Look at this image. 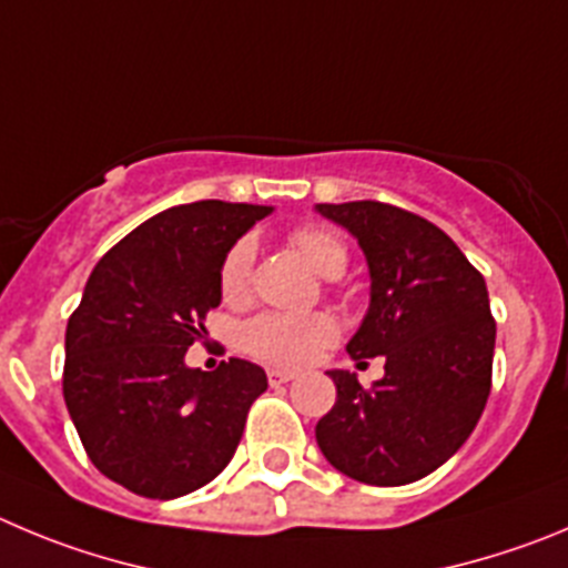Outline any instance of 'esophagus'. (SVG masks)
Listing matches in <instances>:
<instances>
[{"label": "esophagus", "mask_w": 568, "mask_h": 568, "mask_svg": "<svg viewBox=\"0 0 568 568\" xmlns=\"http://www.w3.org/2000/svg\"><path fill=\"white\" fill-rule=\"evenodd\" d=\"M296 369H280V367H274V369H268V384L272 386H277V384H288V381H294L296 378Z\"/></svg>", "instance_id": "1"}]
</instances>
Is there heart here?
<instances>
[{
	"label": "heart",
	"instance_id": "obj_1",
	"mask_svg": "<svg viewBox=\"0 0 568 568\" xmlns=\"http://www.w3.org/2000/svg\"><path fill=\"white\" fill-rule=\"evenodd\" d=\"M288 243L308 260L322 277H338L347 268V246L336 232L325 226H300L288 235ZM254 246L248 237L232 243L221 260L219 288L226 302L246 296L252 277ZM336 338V322L327 314H260L241 327V344L246 353L263 362L296 367L325 349Z\"/></svg>",
	"mask_w": 568,
	"mask_h": 568
}]
</instances>
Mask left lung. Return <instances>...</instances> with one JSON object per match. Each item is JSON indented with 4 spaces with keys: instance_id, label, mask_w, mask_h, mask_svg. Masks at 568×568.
Instances as JSON below:
<instances>
[{
    "instance_id": "8db88e82",
    "label": "left lung",
    "mask_w": 568,
    "mask_h": 568,
    "mask_svg": "<svg viewBox=\"0 0 568 568\" xmlns=\"http://www.w3.org/2000/svg\"><path fill=\"white\" fill-rule=\"evenodd\" d=\"M316 212L356 237L369 266V311L349 358H386L369 389L356 373H327L336 404L316 423V443L349 479L409 485L452 459L485 412L496 347L485 277L415 212L381 201Z\"/></svg>"
}]
</instances>
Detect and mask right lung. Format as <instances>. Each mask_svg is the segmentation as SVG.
<instances>
[{
    "instance_id": "obj_1",
    "label": "right lung",
    "mask_w": 568,
    "mask_h": 568,
    "mask_svg": "<svg viewBox=\"0 0 568 568\" xmlns=\"http://www.w3.org/2000/svg\"><path fill=\"white\" fill-rule=\"evenodd\" d=\"M268 212L230 201L159 212L100 257L69 316V417L94 468L136 496L179 499L215 479L266 392L257 364L201 373L184 353L221 305V260Z\"/></svg>"
}]
</instances>
